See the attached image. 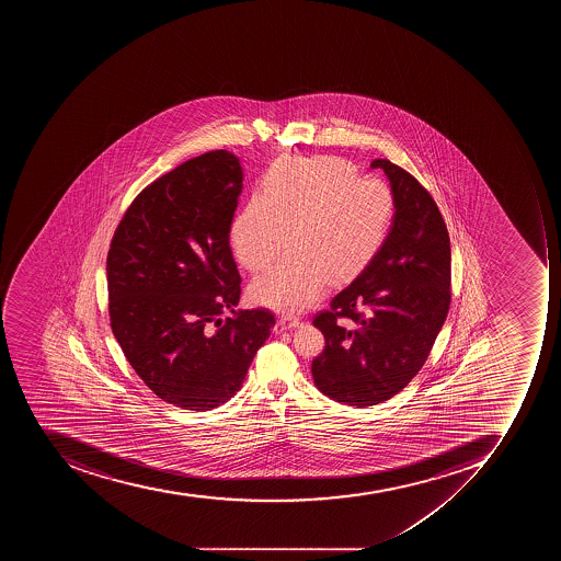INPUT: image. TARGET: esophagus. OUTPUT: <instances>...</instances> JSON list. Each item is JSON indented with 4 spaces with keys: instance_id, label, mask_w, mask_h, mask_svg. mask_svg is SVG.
Returning <instances> with one entry per match:
<instances>
[{
    "instance_id": "34e87169",
    "label": "esophagus",
    "mask_w": 561,
    "mask_h": 561,
    "mask_svg": "<svg viewBox=\"0 0 561 561\" xmlns=\"http://www.w3.org/2000/svg\"><path fill=\"white\" fill-rule=\"evenodd\" d=\"M300 324V319L289 318V316H286V318H280L275 322L274 331L275 333H283V331L293 330V328H298Z\"/></svg>"
}]
</instances>
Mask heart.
Masks as SVG:
<instances>
[{
	"mask_svg": "<svg viewBox=\"0 0 561 561\" xmlns=\"http://www.w3.org/2000/svg\"><path fill=\"white\" fill-rule=\"evenodd\" d=\"M386 182L356 176L336 158L280 159L234 217L231 251L249 272L274 261L284 234L289 256L251 286L252 300L284 313L309 309L331 284L351 283L376 260L393 222Z\"/></svg>",
	"mask_w": 561,
	"mask_h": 561,
	"instance_id": "obj_1",
	"label": "heart"
}]
</instances>
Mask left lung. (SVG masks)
Returning <instances> with one entry per match:
<instances>
[{
	"mask_svg": "<svg viewBox=\"0 0 561 561\" xmlns=\"http://www.w3.org/2000/svg\"><path fill=\"white\" fill-rule=\"evenodd\" d=\"M394 199L388 239L376 260L313 318L324 351L312 362L322 394L347 405H377L423 368L450 304V242L432 195L389 159Z\"/></svg>",
	"mask_w": 561,
	"mask_h": 561,
	"instance_id": "left-lung-1",
	"label": "left lung"
}]
</instances>
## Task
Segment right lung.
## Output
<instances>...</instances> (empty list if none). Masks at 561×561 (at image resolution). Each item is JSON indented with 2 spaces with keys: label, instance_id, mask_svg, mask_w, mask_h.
I'll return each instance as SVG.
<instances>
[{
  "label": "right lung",
  "instance_id": "add662e5",
  "mask_svg": "<svg viewBox=\"0 0 561 561\" xmlns=\"http://www.w3.org/2000/svg\"><path fill=\"white\" fill-rule=\"evenodd\" d=\"M242 182L228 150L179 164L133 199L106 256L124 356L152 393L185 411L228 402L275 324L270 310L234 309L242 278L230 230Z\"/></svg>",
  "mask_w": 561,
  "mask_h": 561
}]
</instances>
